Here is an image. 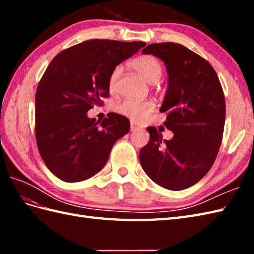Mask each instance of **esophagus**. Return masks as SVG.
I'll return each instance as SVG.
<instances>
[{"instance_id":"obj_1","label":"esophagus","mask_w":254,"mask_h":254,"mask_svg":"<svg viewBox=\"0 0 254 254\" xmlns=\"http://www.w3.org/2000/svg\"><path fill=\"white\" fill-rule=\"evenodd\" d=\"M139 128H141V127H139V126H137V124H136L135 122H133V121H131V131H132V132H134V131H136V130H139Z\"/></svg>"}]
</instances>
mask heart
Masks as SVG:
<instances>
[{
    "label": "heart",
    "mask_w": 254,
    "mask_h": 254,
    "mask_svg": "<svg viewBox=\"0 0 254 254\" xmlns=\"http://www.w3.org/2000/svg\"><path fill=\"white\" fill-rule=\"evenodd\" d=\"M133 69L141 75V76L149 84L157 83L163 75V65L157 58L150 55L139 56L132 59L128 62ZM121 66H116L110 73L108 79L109 90L113 93L117 89L118 82L121 76ZM155 109V104L152 100H132L126 99L116 106V111L119 115L127 117L132 121L142 122L152 113Z\"/></svg>",
    "instance_id": "heart-1"
}]
</instances>
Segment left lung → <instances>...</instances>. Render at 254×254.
Wrapping results in <instances>:
<instances>
[{
    "instance_id": "obj_1",
    "label": "left lung",
    "mask_w": 254,
    "mask_h": 254,
    "mask_svg": "<svg viewBox=\"0 0 254 254\" xmlns=\"http://www.w3.org/2000/svg\"><path fill=\"white\" fill-rule=\"evenodd\" d=\"M142 52L166 64L168 89L160 112L174 137L163 141L157 128L147 127L139 161L155 183L180 191L201 180L217 157L226 118L223 87L209 62L180 44H152Z\"/></svg>"
}]
</instances>
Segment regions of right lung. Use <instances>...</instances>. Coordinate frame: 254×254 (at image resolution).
Here are the masks:
<instances>
[{
  "instance_id": "right-lung-1",
  "label": "right lung",
  "mask_w": 254,
  "mask_h": 254,
  "mask_svg": "<svg viewBox=\"0 0 254 254\" xmlns=\"http://www.w3.org/2000/svg\"><path fill=\"white\" fill-rule=\"evenodd\" d=\"M145 42L90 39L52 59L38 84L35 135L38 150L53 175L65 182L88 179L100 171L130 121L110 112L102 121L87 118L109 97L110 73Z\"/></svg>"
}]
</instances>
